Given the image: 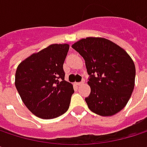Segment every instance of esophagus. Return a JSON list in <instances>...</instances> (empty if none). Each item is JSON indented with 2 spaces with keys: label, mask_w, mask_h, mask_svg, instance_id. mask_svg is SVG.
I'll return each instance as SVG.
<instances>
[{
  "label": "esophagus",
  "mask_w": 147,
  "mask_h": 147,
  "mask_svg": "<svg viewBox=\"0 0 147 147\" xmlns=\"http://www.w3.org/2000/svg\"><path fill=\"white\" fill-rule=\"evenodd\" d=\"M84 82H85V80H84V79H82L81 82H76V84L77 86H80V85L83 84V83H84Z\"/></svg>",
  "instance_id": "obj_1"
}]
</instances>
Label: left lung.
<instances>
[{"label":"left lung","instance_id":"left-lung-1","mask_svg":"<svg viewBox=\"0 0 147 147\" xmlns=\"http://www.w3.org/2000/svg\"><path fill=\"white\" fill-rule=\"evenodd\" d=\"M84 59L88 84L91 88L85 98L94 113L109 117L119 112L129 100L134 87L135 66L125 50L100 37H88L72 45Z\"/></svg>","mask_w":147,"mask_h":147}]
</instances>
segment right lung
Wrapping results in <instances>:
<instances>
[{"label": "right lung", "mask_w": 147, "mask_h": 147, "mask_svg": "<svg viewBox=\"0 0 147 147\" xmlns=\"http://www.w3.org/2000/svg\"><path fill=\"white\" fill-rule=\"evenodd\" d=\"M68 51V44L50 45L17 68L16 88L25 106L38 117L55 118L69 109L74 89L65 80L63 69Z\"/></svg>", "instance_id": "1"}]
</instances>
